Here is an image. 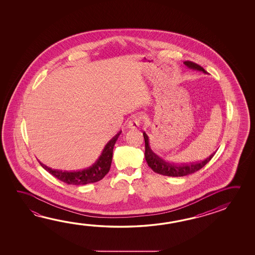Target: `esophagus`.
Returning <instances> with one entry per match:
<instances>
[{
  "instance_id": "esophagus-1",
  "label": "esophagus",
  "mask_w": 255,
  "mask_h": 255,
  "mask_svg": "<svg viewBox=\"0 0 255 255\" xmlns=\"http://www.w3.org/2000/svg\"><path fill=\"white\" fill-rule=\"evenodd\" d=\"M140 123H141V117H133L128 123V126L131 129H138L140 126Z\"/></svg>"
}]
</instances>
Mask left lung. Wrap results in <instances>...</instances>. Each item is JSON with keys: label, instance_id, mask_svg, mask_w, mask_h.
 I'll return each instance as SVG.
<instances>
[{"label": "left lung", "instance_id": "obj_1", "mask_svg": "<svg viewBox=\"0 0 255 255\" xmlns=\"http://www.w3.org/2000/svg\"><path fill=\"white\" fill-rule=\"evenodd\" d=\"M183 63L190 69L201 71L206 73L205 70L197 63L191 62V61H186ZM143 137L145 139V158L147 161V165L155 173L166 175V176L178 177V176H184L188 174H193L198 170L201 169L207 163H209V161L214 156L215 153H213L209 157H207L205 160L201 161V162L190 163V164H181V165L175 164L174 165V164L165 162V160H163L162 158L152 151L151 148L149 147V144H148V137L145 132H143Z\"/></svg>", "mask_w": 255, "mask_h": 255}]
</instances>
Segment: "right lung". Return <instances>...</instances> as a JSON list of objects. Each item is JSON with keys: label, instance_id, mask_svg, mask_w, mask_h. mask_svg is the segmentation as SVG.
<instances>
[{"label": "right lung", "instance_id": "right-lung-1", "mask_svg": "<svg viewBox=\"0 0 255 255\" xmlns=\"http://www.w3.org/2000/svg\"><path fill=\"white\" fill-rule=\"evenodd\" d=\"M121 132L122 131L120 130L115 137H113L112 139H110L108 141L106 147H104L103 151L98 158V160L88 168L69 172V171L52 169L42 163H40L41 165L48 173L53 174L54 177H56L60 181L67 183V184L84 185L88 183L99 182L101 179L105 177V175L108 174L110 170V166L112 163L114 146L117 142V138H119V135L121 134Z\"/></svg>", "mask_w": 255, "mask_h": 255}]
</instances>
